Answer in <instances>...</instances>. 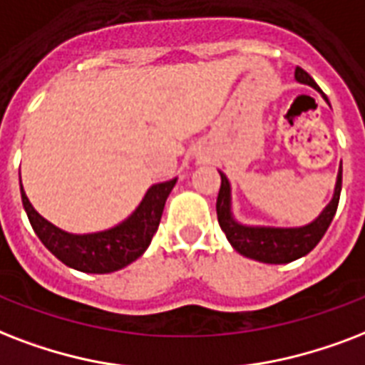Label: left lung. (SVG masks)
<instances>
[{"label": "left lung", "mask_w": 365, "mask_h": 365, "mask_svg": "<svg viewBox=\"0 0 365 365\" xmlns=\"http://www.w3.org/2000/svg\"><path fill=\"white\" fill-rule=\"evenodd\" d=\"M295 80L299 83L314 87L316 91L322 93L320 87L316 86V81L304 72L303 68L297 66ZM341 185H343V168H339L331 202L327 203L314 221L304 225V227H247V225H242L234 219L230 182H228L227 175L221 173V190L217 196V219H219L222 232L227 234L230 245L238 251L240 255L250 257V259H255L259 262H268V264H285V262L295 261V259H301L307 253H310L318 245V242L324 238V234L331 225L335 211H337Z\"/></svg>", "instance_id": "1"}]
</instances>
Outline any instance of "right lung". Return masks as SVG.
I'll return each instance as SVG.
<instances>
[{
	"label": "right lung",
	"instance_id": "right-lung-1",
	"mask_svg": "<svg viewBox=\"0 0 365 365\" xmlns=\"http://www.w3.org/2000/svg\"><path fill=\"white\" fill-rule=\"evenodd\" d=\"M21 179V175H19ZM177 179L150 186L143 202L125 221L115 227L93 234H70L55 227L34 209L21 185L22 205L26 211L34 232L41 244L66 267L80 272L108 274L131 264L150 245L162 219L165 200L173 190Z\"/></svg>",
	"mask_w": 365,
	"mask_h": 365
}]
</instances>
